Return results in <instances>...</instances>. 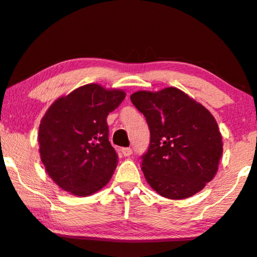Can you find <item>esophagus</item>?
<instances>
[{
    "mask_svg": "<svg viewBox=\"0 0 257 257\" xmlns=\"http://www.w3.org/2000/svg\"><path fill=\"white\" fill-rule=\"evenodd\" d=\"M122 155L123 156H131L133 154V149L132 148H122Z\"/></svg>",
    "mask_w": 257,
    "mask_h": 257,
    "instance_id": "1",
    "label": "esophagus"
}]
</instances>
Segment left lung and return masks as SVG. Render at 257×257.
I'll list each match as a JSON object with an SVG mask.
<instances>
[{
    "instance_id": "1",
    "label": "left lung",
    "mask_w": 257,
    "mask_h": 257,
    "mask_svg": "<svg viewBox=\"0 0 257 257\" xmlns=\"http://www.w3.org/2000/svg\"><path fill=\"white\" fill-rule=\"evenodd\" d=\"M133 104L145 115L150 143L141 156L147 182L161 196L182 200L214 179L223 152L210 111L177 88L136 91Z\"/></svg>"
}]
</instances>
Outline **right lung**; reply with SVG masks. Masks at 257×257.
Returning a JSON list of instances; mask_svg holds the SVG:
<instances>
[{"label": "right lung", "instance_id": "1", "mask_svg": "<svg viewBox=\"0 0 257 257\" xmlns=\"http://www.w3.org/2000/svg\"><path fill=\"white\" fill-rule=\"evenodd\" d=\"M125 93L85 84L57 98L41 119V161L48 175L76 196L96 193L111 179L117 154L109 142L107 116Z\"/></svg>", "mask_w": 257, "mask_h": 257}]
</instances>
